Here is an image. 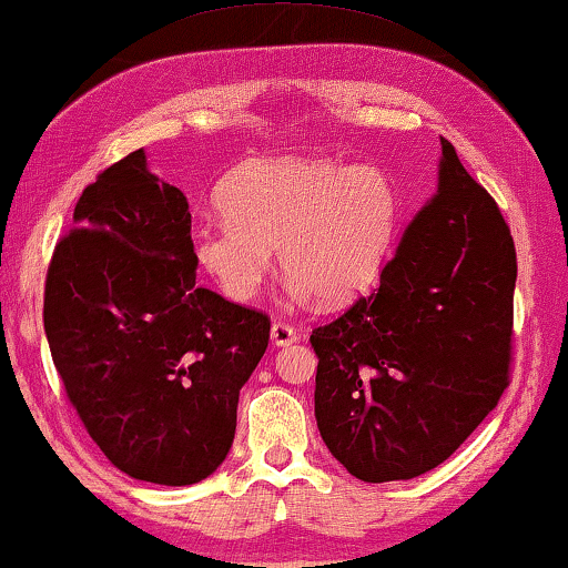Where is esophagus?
Instances as JSON below:
<instances>
[{
	"mask_svg": "<svg viewBox=\"0 0 568 568\" xmlns=\"http://www.w3.org/2000/svg\"><path fill=\"white\" fill-rule=\"evenodd\" d=\"M297 341H300V331L292 328V325L286 323L271 325V344L274 346H290V344H297Z\"/></svg>",
	"mask_w": 568,
	"mask_h": 568,
	"instance_id": "esophagus-1",
	"label": "esophagus"
}]
</instances>
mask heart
I'll return each mask as SVG.
<instances>
[{"label":"heart","instance_id":"obj_1","mask_svg":"<svg viewBox=\"0 0 568 568\" xmlns=\"http://www.w3.org/2000/svg\"><path fill=\"white\" fill-rule=\"evenodd\" d=\"M220 216L193 224L201 268L235 302L266 284L271 251L297 300L338 305L375 282L398 230L400 199L375 165L325 158L247 162L222 185Z\"/></svg>","mask_w":568,"mask_h":568}]
</instances>
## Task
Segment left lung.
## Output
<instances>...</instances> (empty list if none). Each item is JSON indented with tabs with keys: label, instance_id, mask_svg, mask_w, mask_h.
<instances>
[{
	"label": "left lung",
	"instance_id": "obj_1",
	"mask_svg": "<svg viewBox=\"0 0 568 568\" xmlns=\"http://www.w3.org/2000/svg\"><path fill=\"white\" fill-rule=\"evenodd\" d=\"M439 144L437 193L403 230L379 290L310 336L317 429L367 484L437 468L507 387L515 243L455 146Z\"/></svg>",
	"mask_w": 568,
	"mask_h": 568
}]
</instances>
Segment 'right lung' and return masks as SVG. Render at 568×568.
Instances as JSON below:
<instances>
[{
	"label": "right lung",
	"instance_id": "add662e5",
	"mask_svg": "<svg viewBox=\"0 0 568 568\" xmlns=\"http://www.w3.org/2000/svg\"><path fill=\"white\" fill-rule=\"evenodd\" d=\"M196 263L189 199L136 150L82 191L45 278L69 400L108 460L146 484L191 486L220 468L240 387L268 346V317L199 286Z\"/></svg>",
	"mask_w": 568,
	"mask_h": 568
}]
</instances>
